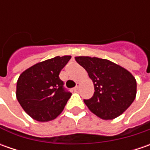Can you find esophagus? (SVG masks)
I'll return each instance as SVG.
<instances>
[{
	"label": "esophagus",
	"instance_id": "1",
	"mask_svg": "<svg viewBox=\"0 0 150 150\" xmlns=\"http://www.w3.org/2000/svg\"><path fill=\"white\" fill-rule=\"evenodd\" d=\"M79 86H80V83H77V85H76V87H75V88H74L73 89L78 90V88H79Z\"/></svg>",
	"mask_w": 150,
	"mask_h": 150
}]
</instances>
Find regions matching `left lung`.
<instances>
[{"label":"left lung","mask_w":150,"mask_h":150,"mask_svg":"<svg viewBox=\"0 0 150 150\" xmlns=\"http://www.w3.org/2000/svg\"><path fill=\"white\" fill-rule=\"evenodd\" d=\"M79 65L88 72L94 85V93L85 104L98 118H117L135 99L137 83L127 69L107 59L75 57Z\"/></svg>","instance_id":"obj_1"}]
</instances>
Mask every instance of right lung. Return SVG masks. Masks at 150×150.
I'll list each match as a JSON object with an SVG mask.
<instances>
[{"instance_id":"obj_1","label":"right lung","mask_w":150,"mask_h":150,"mask_svg":"<svg viewBox=\"0 0 150 150\" xmlns=\"http://www.w3.org/2000/svg\"><path fill=\"white\" fill-rule=\"evenodd\" d=\"M70 59L71 56H57L38 62L20 75L16 98L33 119L47 122L62 112L72 93L63 88L59 73Z\"/></svg>"}]
</instances>
